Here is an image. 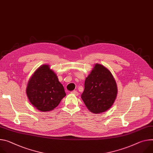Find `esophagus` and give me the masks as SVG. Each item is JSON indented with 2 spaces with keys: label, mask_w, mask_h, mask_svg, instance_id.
Listing matches in <instances>:
<instances>
[{
  "label": "esophagus",
  "mask_w": 153,
  "mask_h": 153,
  "mask_svg": "<svg viewBox=\"0 0 153 153\" xmlns=\"http://www.w3.org/2000/svg\"><path fill=\"white\" fill-rule=\"evenodd\" d=\"M71 93H73V94H75L76 96H78V95H79V93H78V91H76V90L72 91Z\"/></svg>",
  "instance_id": "obj_1"
}]
</instances>
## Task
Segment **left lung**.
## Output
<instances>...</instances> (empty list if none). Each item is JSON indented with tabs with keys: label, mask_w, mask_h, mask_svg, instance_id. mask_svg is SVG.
Listing matches in <instances>:
<instances>
[{
	"label": "left lung",
	"mask_w": 153,
	"mask_h": 153,
	"mask_svg": "<svg viewBox=\"0 0 153 153\" xmlns=\"http://www.w3.org/2000/svg\"><path fill=\"white\" fill-rule=\"evenodd\" d=\"M84 87L81 98L91 112H104L113 105L117 94L116 82L104 66L95 65L85 79Z\"/></svg>",
	"instance_id": "8db88e82"
}]
</instances>
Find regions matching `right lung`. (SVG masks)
<instances>
[{
    "mask_svg": "<svg viewBox=\"0 0 153 153\" xmlns=\"http://www.w3.org/2000/svg\"><path fill=\"white\" fill-rule=\"evenodd\" d=\"M26 93L31 104L42 112L52 110L66 96L63 86L48 65L41 66L35 72Z\"/></svg>",
    "mask_w": 153,
    "mask_h": 153,
    "instance_id": "add662e5",
    "label": "right lung"
}]
</instances>
